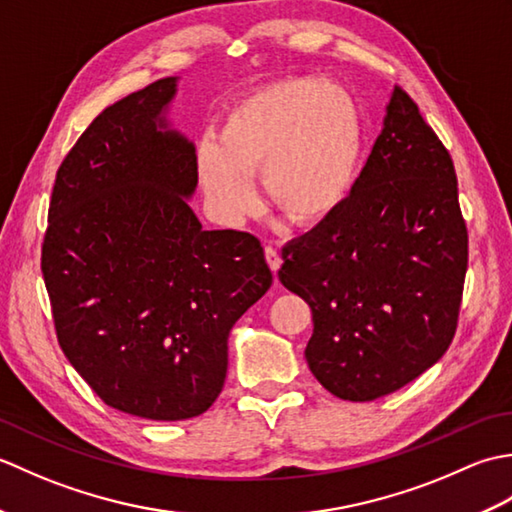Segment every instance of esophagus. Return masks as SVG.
I'll use <instances>...</instances> for the list:
<instances>
[{
  "mask_svg": "<svg viewBox=\"0 0 512 512\" xmlns=\"http://www.w3.org/2000/svg\"><path fill=\"white\" fill-rule=\"evenodd\" d=\"M264 255H266V262H268V266H270V270H273V273L277 275V270H279V266H281V257H279V250L275 248V246H266L264 248Z\"/></svg>",
  "mask_w": 512,
  "mask_h": 512,
  "instance_id": "esophagus-1",
  "label": "esophagus"
}]
</instances>
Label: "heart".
Here are the masks:
<instances>
[{
	"mask_svg": "<svg viewBox=\"0 0 512 512\" xmlns=\"http://www.w3.org/2000/svg\"><path fill=\"white\" fill-rule=\"evenodd\" d=\"M361 154L352 96L321 79H286L248 94L220 134L195 149V171L213 213L237 222L255 209L250 176L262 173L268 202L290 224L328 220L345 202Z\"/></svg>",
	"mask_w": 512,
	"mask_h": 512,
	"instance_id": "heart-1",
	"label": "heart"
}]
</instances>
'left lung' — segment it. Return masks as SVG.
<instances>
[{
  "mask_svg": "<svg viewBox=\"0 0 512 512\" xmlns=\"http://www.w3.org/2000/svg\"><path fill=\"white\" fill-rule=\"evenodd\" d=\"M281 259L279 281L312 310L306 358L330 394L387 396L449 350L469 233L449 151L398 85L350 198Z\"/></svg>",
  "mask_w": 512,
  "mask_h": 512,
  "instance_id": "8db88e82",
  "label": "left lung"
}]
</instances>
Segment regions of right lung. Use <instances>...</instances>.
I'll use <instances>...</instances> for the list:
<instances>
[{"label":"right lung","mask_w":512,"mask_h":512,"mask_svg":"<svg viewBox=\"0 0 512 512\" xmlns=\"http://www.w3.org/2000/svg\"><path fill=\"white\" fill-rule=\"evenodd\" d=\"M176 76L105 107L63 158L41 273L63 354L105 405L200 416L220 396L228 332L266 295L259 239L204 231L187 198L195 147L162 112Z\"/></svg>","instance_id":"1"}]
</instances>
